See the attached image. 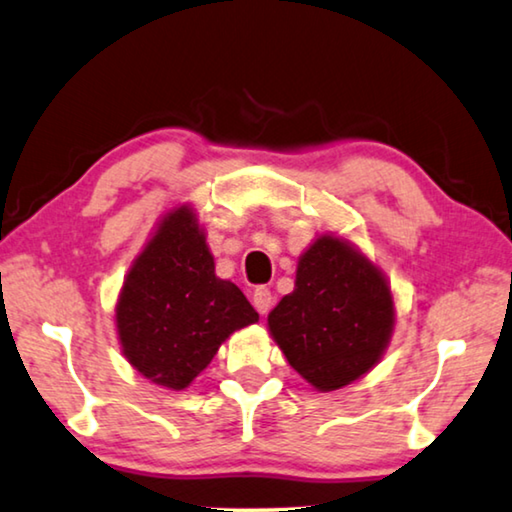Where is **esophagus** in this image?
I'll return each instance as SVG.
<instances>
[{
	"mask_svg": "<svg viewBox=\"0 0 512 512\" xmlns=\"http://www.w3.org/2000/svg\"><path fill=\"white\" fill-rule=\"evenodd\" d=\"M253 305L257 308V312L259 315H266V312L271 310V305H273V296H271V289H266V287H257L255 292H253Z\"/></svg>",
	"mask_w": 512,
	"mask_h": 512,
	"instance_id": "obj_1",
	"label": "esophagus"
}]
</instances>
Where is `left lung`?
<instances>
[{"mask_svg":"<svg viewBox=\"0 0 512 512\" xmlns=\"http://www.w3.org/2000/svg\"><path fill=\"white\" fill-rule=\"evenodd\" d=\"M395 299L386 273L347 236L317 234L296 264L294 292L266 326L287 363L319 393L375 368L391 345Z\"/></svg>","mask_w":512,"mask_h":512,"instance_id":"obj_1","label":"left lung"}]
</instances>
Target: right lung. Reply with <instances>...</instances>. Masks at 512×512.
Masks as SVG:
<instances>
[{"label": "right lung", "instance_id": "right-lung-1", "mask_svg": "<svg viewBox=\"0 0 512 512\" xmlns=\"http://www.w3.org/2000/svg\"><path fill=\"white\" fill-rule=\"evenodd\" d=\"M257 319L241 289L216 276L193 204H177L156 220L114 305L121 354L170 391L193 384L220 345Z\"/></svg>", "mask_w": 512, "mask_h": 512}]
</instances>
